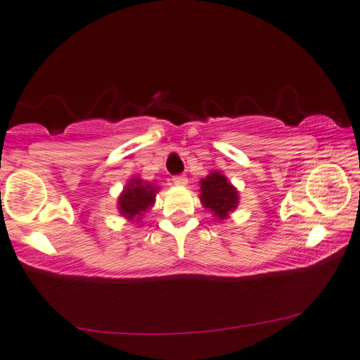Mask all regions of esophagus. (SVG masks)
<instances>
[{"label":"esophagus","mask_w":360,"mask_h":360,"mask_svg":"<svg viewBox=\"0 0 360 360\" xmlns=\"http://www.w3.org/2000/svg\"><path fill=\"white\" fill-rule=\"evenodd\" d=\"M173 182L176 186H186L187 178H186V176H182V174H176V176H173Z\"/></svg>","instance_id":"esophagus-1"}]
</instances>
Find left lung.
I'll use <instances>...</instances> for the list:
<instances>
[{"mask_svg": "<svg viewBox=\"0 0 360 360\" xmlns=\"http://www.w3.org/2000/svg\"><path fill=\"white\" fill-rule=\"evenodd\" d=\"M200 200L203 207L210 208L213 217L224 219L238 207V191L229 184V181L213 171L205 179L200 181Z\"/></svg>", "mask_w": 360, "mask_h": 360, "instance_id": "obj_1", "label": "left lung"}]
</instances>
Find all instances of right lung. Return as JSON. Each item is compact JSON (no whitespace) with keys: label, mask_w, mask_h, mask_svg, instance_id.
I'll return each mask as SVG.
<instances>
[{"label":"right lung","mask_w":360,"mask_h":360,"mask_svg":"<svg viewBox=\"0 0 360 360\" xmlns=\"http://www.w3.org/2000/svg\"><path fill=\"white\" fill-rule=\"evenodd\" d=\"M155 194H157V187L147 184L142 179H132L121 194L117 208L126 218L134 219L137 217L139 221V217L153 205Z\"/></svg>","instance_id":"obj_1"}]
</instances>
